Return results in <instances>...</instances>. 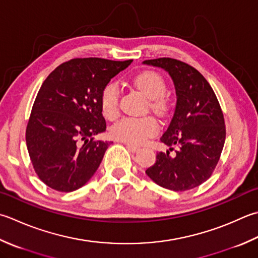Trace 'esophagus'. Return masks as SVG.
I'll return each instance as SVG.
<instances>
[{"mask_svg": "<svg viewBox=\"0 0 258 258\" xmlns=\"http://www.w3.org/2000/svg\"><path fill=\"white\" fill-rule=\"evenodd\" d=\"M126 148H127V150H128V151H131V152H133V153L138 152V151L140 150L139 146L133 145V144H126Z\"/></svg>", "mask_w": 258, "mask_h": 258, "instance_id": "34e87169", "label": "esophagus"}]
</instances>
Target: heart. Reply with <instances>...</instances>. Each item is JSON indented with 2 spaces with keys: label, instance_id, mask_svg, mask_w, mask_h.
Here are the masks:
<instances>
[{
  "label": "heart",
  "instance_id": "1",
  "mask_svg": "<svg viewBox=\"0 0 258 258\" xmlns=\"http://www.w3.org/2000/svg\"><path fill=\"white\" fill-rule=\"evenodd\" d=\"M136 88L148 97L146 109H150L156 116L164 117L169 114L171 102L166 90V83L159 73L153 70H144L133 79ZM100 109L107 119L114 120L119 115V90L115 83H108L100 93ZM159 131L158 122L152 116L133 118L125 117L120 119L110 128L115 140L127 144H142L152 138Z\"/></svg>",
  "mask_w": 258,
  "mask_h": 258
}]
</instances>
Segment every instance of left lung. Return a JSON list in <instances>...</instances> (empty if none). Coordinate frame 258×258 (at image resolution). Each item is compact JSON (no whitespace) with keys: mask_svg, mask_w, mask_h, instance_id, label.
Wrapping results in <instances>:
<instances>
[{"mask_svg":"<svg viewBox=\"0 0 258 258\" xmlns=\"http://www.w3.org/2000/svg\"><path fill=\"white\" fill-rule=\"evenodd\" d=\"M165 69L173 79L176 106L161 142L178 146L173 156L159 152L146 174L173 191L194 189L208 180L220 159L226 139L224 114L207 79L192 66L173 58L145 60Z\"/></svg>","mask_w":258,"mask_h":258,"instance_id":"obj_1","label":"left lung"}]
</instances>
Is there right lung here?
<instances>
[{
  "instance_id": "1",
  "label": "right lung",
  "mask_w": 258,
  "mask_h": 258,
  "mask_svg": "<svg viewBox=\"0 0 258 258\" xmlns=\"http://www.w3.org/2000/svg\"><path fill=\"white\" fill-rule=\"evenodd\" d=\"M133 60L74 58L43 82L25 130L34 172L49 188L70 192L92 178L110 142L95 140L106 130L100 93Z\"/></svg>"
}]
</instances>
